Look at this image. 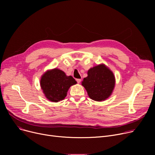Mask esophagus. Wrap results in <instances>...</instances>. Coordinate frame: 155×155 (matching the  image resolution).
Returning <instances> with one entry per match:
<instances>
[{
  "label": "esophagus",
  "mask_w": 155,
  "mask_h": 155,
  "mask_svg": "<svg viewBox=\"0 0 155 155\" xmlns=\"http://www.w3.org/2000/svg\"><path fill=\"white\" fill-rule=\"evenodd\" d=\"M76 80H77V82L78 83V84H80V82H81V80H81V79H76Z\"/></svg>",
  "instance_id": "obj_1"
}]
</instances>
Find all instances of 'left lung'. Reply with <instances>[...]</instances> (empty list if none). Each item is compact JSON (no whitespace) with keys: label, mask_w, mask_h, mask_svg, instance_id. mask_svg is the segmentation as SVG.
<instances>
[{"label":"left lung","mask_w":155,"mask_h":155,"mask_svg":"<svg viewBox=\"0 0 155 155\" xmlns=\"http://www.w3.org/2000/svg\"><path fill=\"white\" fill-rule=\"evenodd\" d=\"M88 76L84 78L82 85L90 98L101 102L109 98L115 86V77L104 64H101L88 70Z\"/></svg>","instance_id":"1"}]
</instances>
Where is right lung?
Instances as JSON below:
<instances>
[{
	"label": "right lung",
	"mask_w": 155,
	"mask_h": 155,
	"mask_svg": "<svg viewBox=\"0 0 155 155\" xmlns=\"http://www.w3.org/2000/svg\"><path fill=\"white\" fill-rule=\"evenodd\" d=\"M76 84V80L71 76H67L64 71L58 68L48 70L40 80V85L45 95L53 102L63 100L69 88Z\"/></svg>",
	"instance_id": "obj_1"
}]
</instances>
